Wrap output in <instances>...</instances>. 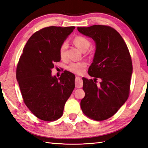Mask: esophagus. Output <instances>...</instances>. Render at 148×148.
<instances>
[{
    "label": "esophagus",
    "mask_w": 148,
    "mask_h": 148,
    "mask_svg": "<svg viewBox=\"0 0 148 148\" xmlns=\"http://www.w3.org/2000/svg\"><path fill=\"white\" fill-rule=\"evenodd\" d=\"M83 83L82 81V78L80 77H76L75 78V86L77 88H81L82 87Z\"/></svg>",
    "instance_id": "34e87169"
}]
</instances>
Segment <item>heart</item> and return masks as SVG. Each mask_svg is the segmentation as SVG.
<instances>
[{
    "mask_svg": "<svg viewBox=\"0 0 148 148\" xmlns=\"http://www.w3.org/2000/svg\"><path fill=\"white\" fill-rule=\"evenodd\" d=\"M74 44L77 46L78 48L80 49L82 51H86L90 46V41L88 39L83 36H77L73 40ZM68 48V43L64 42L61 45L60 48V56L62 59H64L66 56V49ZM86 66V63L85 62H73L71 63L69 66L68 70L75 73L80 74L82 73L84 70Z\"/></svg>",
    "mask_w": 148,
    "mask_h": 148,
    "instance_id": "obj_1",
    "label": "heart"
}]
</instances>
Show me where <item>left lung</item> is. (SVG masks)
<instances>
[{
  "mask_svg": "<svg viewBox=\"0 0 148 148\" xmlns=\"http://www.w3.org/2000/svg\"><path fill=\"white\" fill-rule=\"evenodd\" d=\"M81 34L95 43L88 80L83 77L85 95L80 102L83 112L95 121H103L116 114L127 100L130 89L132 64L127 46L114 29L102 25L77 27Z\"/></svg>",
  "mask_w": 148,
  "mask_h": 148,
  "instance_id": "8db88e82",
  "label": "left lung"
}]
</instances>
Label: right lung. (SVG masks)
Masks as SVG:
<instances>
[{
	"mask_svg": "<svg viewBox=\"0 0 148 148\" xmlns=\"http://www.w3.org/2000/svg\"><path fill=\"white\" fill-rule=\"evenodd\" d=\"M75 27L50 26L36 32L23 49L16 70L24 102L36 117L53 121L62 116L65 103L75 88V76L64 71L51 75L61 60L60 48Z\"/></svg>",
	"mask_w": 148,
	"mask_h": 148,
	"instance_id": "add662e5",
	"label": "right lung"
}]
</instances>
